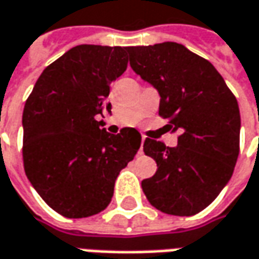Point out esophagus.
<instances>
[{"label": "esophagus", "mask_w": 259, "mask_h": 259, "mask_svg": "<svg viewBox=\"0 0 259 259\" xmlns=\"http://www.w3.org/2000/svg\"><path fill=\"white\" fill-rule=\"evenodd\" d=\"M144 141H145V137L142 135V138H141V148H140V154H142V152H144V150H142V145H144Z\"/></svg>", "instance_id": "34e87169"}]
</instances>
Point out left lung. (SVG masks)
Returning a JSON list of instances; mask_svg holds the SVG:
<instances>
[{"instance_id": "1", "label": "left lung", "mask_w": 259, "mask_h": 259, "mask_svg": "<svg viewBox=\"0 0 259 259\" xmlns=\"http://www.w3.org/2000/svg\"><path fill=\"white\" fill-rule=\"evenodd\" d=\"M130 65L159 94V115L180 130L178 145L147 138L157 172L141 182L157 209L190 217L214 201L239 154L238 102L209 61L177 42L128 47Z\"/></svg>"}]
</instances>
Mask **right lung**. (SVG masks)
I'll use <instances>...</instances> for the list:
<instances>
[{"label": "right lung", "instance_id": "1", "mask_svg": "<svg viewBox=\"0 0 259 259\" xmlns=\"http://www.w3.org/2000/svg\"><path fill=\"white\" fill-rule=\"evenodd\" d=\"M126 47L77 45L39 75L22 112L24 169L48 205L67 218L104 211L141 134L105 131L109 85L128 65Z\"/></svg>", "mask_w": 259, "mask_h": 259}]
</instances>
